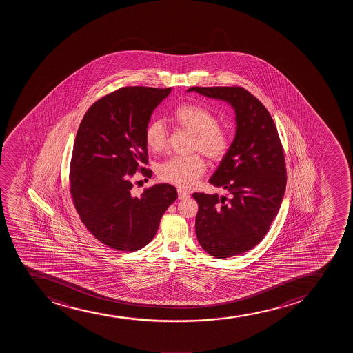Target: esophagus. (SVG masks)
<instances>
[{"label": "esophagus", "mask_w": 353, "mask_h": 353, "mask_svg": "<svg viewBox=\"0 0 353 353\" xmlns=\"http://www.w3.org/2000/svg\"><path fill=\"white\" fill-rule=\"evenodd\" d=\"M178 195L180 200H185V199L190 198V193L185 191L183 188H178Z\"/></svg>", "instance_id": "1"}]
</instances>
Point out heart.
Returning a JSON list of instances; mask_svg holds the SVG:
<instances>
[{"label":"heart","instance_id":"b5f03b06","mask_svg":"<svg viewBox=\"0 0 353 353\" xmlns=\"http://www.w3.org/2000/svg\"><path fill=\"white\" fill-rule=\"evenodd\" d=\"M173 121L183 130L193 133L191 150L203 152L212 161H221L232 146L230 130L218 125L211 110L194 103H183L175 108ZM145 142L153 152H162L168 143L167 127L161 120L150 121L145 130ZM206 170V162L199 153L172 157L159 166L161 180L180 187H192Z\"/></svg>","mask_w":353,"mask_h":353}]
</instances>
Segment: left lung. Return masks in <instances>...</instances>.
<instances>
[{
  "label": "left lung",
  "instance_id": "8db88e82",
  "mask_svg": "<svg viewBox=\"0 0 353 353\" xmlns=\"http://www.w3.org/2000/svg\"><path fill=\"white\" fill-rule=\"evenodd\" d=\"M235 110L231 150L210 183L227 194L194 193L195 233L201 248L218 259L250 251L268 234L286 188V163L276 123L266 107L241 87H192Z\"/></svg>",
  "mask_w": 353,
  "mask_h": 353
}]
</instances>
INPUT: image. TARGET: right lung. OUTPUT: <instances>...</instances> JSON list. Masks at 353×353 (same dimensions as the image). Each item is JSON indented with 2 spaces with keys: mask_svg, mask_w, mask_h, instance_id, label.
<instances>
[{
  "mask_svg": "<svg viewBox=\"0 0 353 353\" xmlns=\"http://www.w3.org/2000/svg\"><path fill=\"white\" fill-rule=\"evenodd\" d=\"M170 88L123 87L94 102L74 142L69 191L85 228L117 251L145 248L178 193L159 183L134 194L139 172L150 178L145 130Z\"/></svg>",
  "mask_w": 353,
  "mask_h": 353,
  "instance_id": "1",
  "label": "right lung"
}]
</instances>
